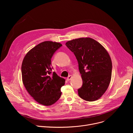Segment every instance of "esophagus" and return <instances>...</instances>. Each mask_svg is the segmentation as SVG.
Returning <instances> with one entry per match:
<instances>
[{
	"mask_svg": "<svg viewBox=\"0 0 133 133\" xmlns=\"http://www.w3.org/2000/svg\"><path fill=\"white\" fill-rule=\"evenodd\" d=\"M71 78H72V76H71V75H69V76L67 78V80L68 81H70Z\"/></svg>",
	"mask_w": 133,
	"mask_h": 133,
	"instance_id": "34e87169",
	"label": "esophagus"
}]
</instances>
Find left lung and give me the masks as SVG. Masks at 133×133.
Wrapping results in <instances>:
<instances>
[{
  "label": "left lung",
  "mask_w": 133,
  "mask_h": 133,
  "mask_svg": "<svg viewBox=\"0 0 133 133\" xmlns=\"http://www.w3.org/2000/svg\"><path fill=\"white\" fill-rule=\"evenodd\" d=\"M74 54L83 80L79 96L89 102L102 97L109 85L112 63L105 48L90 38H80L66 43Z\"/></svg>",
  "instance_id": "1"
}]
</instances>
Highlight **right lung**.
<instances>
[{
	"label": "right lung",
	"instance_id": "obj_1",
	"mask_svg": "<svg viewBox=\"0 0 133 133\" xmlns=\"http://www.w3.org/2000/svg\"><path fill=\"white\" fill-rule=\"evenodd\" d=\"M62 45L46 41L37 45L25 56L22 65L23 84L30 95L38 103L50 106L61 96L65 80L51 72V58Z\"/></svg>",
	"mask_w": 133,
	"mask_h": 133
}]
</instances>
